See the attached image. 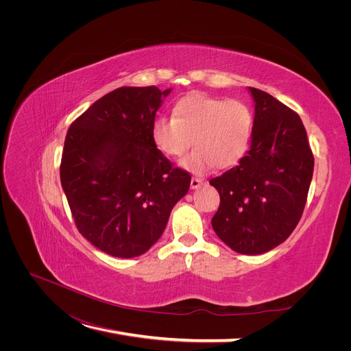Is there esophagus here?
Masks as SVG:
<instances>
[{"instance_id": "obj_1", "label": "esophagus", "mask_w": 351, "mask_h": 351, "mask_svg": "<svg viewBox=\"0 0 351 351\" xmlns=\"http://www.w3.org/2000/svg\"><path fill=\"white\" fill-rule=\"evenodd\" d=\"M204 179H199V178H192V180H191V188L192 189H197V188H200L202 185H204Z\"/></svg>"}]
</instances>
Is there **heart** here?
<instances>
[{"label": "heart", "instance_id": "obj_1", "mask_svg": "<svg viewBox=\"0 0 351 351\" xmlns=\"http://www.w3.org/2000/svg\"><path fill=\"white\" fill-rule=\"evenodd\" d=\"M172 115L152 122L151 139L168 156L183 155L193 142L195 149L179 162L188 172L200 175L215 165L230 168L249 149L253 112L242 101L192 94L176 102Z\"/></svg>", "mask_w": 351, "mask_h": 351}]
</instances>
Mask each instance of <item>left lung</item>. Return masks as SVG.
<instances>
[{"label":"left lung","instance_id":"left-lung-1","mask_svg":"<svg viewBox=\"0 0 351 351\" xmlns=\"http://www.w3.org/2000/svg\"><path fill=\"white\" fill-rule=\"evenodd\" d=\"M247 89L254 104L250 149L210 180L220 196L212 228L232 250L262 254L298 226L315 158L300 117L266 92Z\"/></svg>","mask_w":351,"mask_h":351}]
</instances>
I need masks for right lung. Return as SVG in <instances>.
Wrapping results in <instances>:
<instances>
[{
    "instance_id": "add662e5",
    "label": "right lung",
    "mask_w": 351,
    "mask_h": 351,
    "mask_svg": "<svg viewBox=\"0 0 351 351\" xmlns=\"http://www.w3.org/2000/svg\"><path fill=\"white\" fill-rule=\"evenodd\" d=\"M172 88L123 86L72 122L61 185L80 233L109 256L136 257L162 236L191 186L155 147L151 126Z\"/></svg>"
}]
</instances>
